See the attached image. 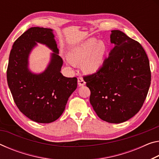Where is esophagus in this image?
<instances>
[{"instance_id": "34e87169", "label": "esophagus", "mask_w": 159, "mask_h": 159, "mask_svg": "<svg viewBox=\"0 0 159 159\" xmlns=\"http://www.w3.org/2000/svg\"><path fill=\"white\" fill-rule=\"evenodd\" d=\"M78 84H79V86H83V85H84L85 84V80L82 77L78 78Z\"/></svg>"}]
</instances>
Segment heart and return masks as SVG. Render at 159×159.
I'll return each instance as SVG.
<instances>
[{
    "label": "heart",
    "mask_w": 159,
    "mask_h": 159,
    "mask_svg": "<svg viewBox=\"0 0 159 159\" xmlns=\"http://www.w3.org/2000/svg\"><path fill=\"white\" fill-rule=\"evenodd\" d=\"M105 53L106 47L104 42L92 38L75 47L70 53V60L74 64L81 63L82 69L92 74L102 66Z\"/></svg>",
    "instance_id": "b5f03b06"
}]
</instances>
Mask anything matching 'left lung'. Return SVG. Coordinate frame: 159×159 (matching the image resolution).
Masks as SVG:
<instances>
[{
	"label": "left lung",
	"mask_w": 159,
	"mask_h": 159,
	"mask_svg": "<svg viewBox=\"0 0 159 159\" xmlns=\"http://www.w3.org/2000/svg\"><path fill=\"white\" fill-rule=\"evenodd\" d=\"M110 42L115 47L102 66L84 79L97 115L105 122L117 124L139 111L152 75L147 55L138 42L120 30H112Z\"/></svg>",
	"instance_id": "1"
}]
</instances>
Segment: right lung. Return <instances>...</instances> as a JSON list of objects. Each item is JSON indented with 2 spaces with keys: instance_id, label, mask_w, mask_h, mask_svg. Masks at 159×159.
<instances>
[{
  "instance_id": "obj_1",
  "label": "right lung",
  "mask_w": 159,
  "mask_h": 159,
  "mask_svg": "<svg viewBox=\"0 0 159 159\" xmlns=\"http://www.w3.org/2000/svg\"><path fill=\"white\" fill-rule=\"evenodd\" d=\"M47 45L54 53L44 72L32 73L28 58L36 42ZM53 30L31 27L15 41L10 53L7 80L14 102L22 113L34 122L50 123L62 115L68 100L77 88V79L64 76L63 60Z\"/></svg>"
}]
</instances>
